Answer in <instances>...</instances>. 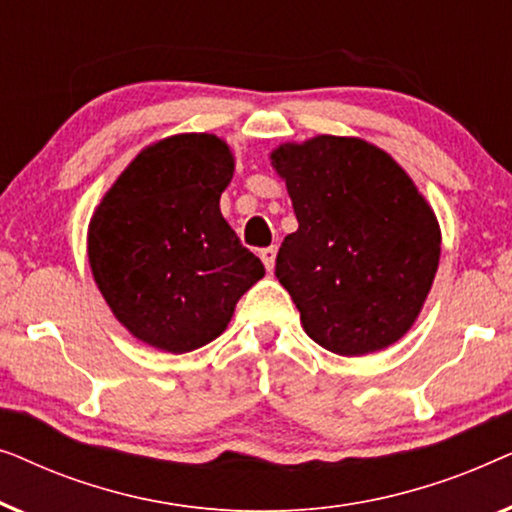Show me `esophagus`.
<instances>
[{
  "mask_svg": "<svg viewBox=\"0 0 512 512\" xmlns=\"http://www.w3.org/2000/svg\"><path fill=\"white\" fill-rule=\"evenodd\" d=\"M258 256H261V261L265 265V270L272 272L275 270V258H277V247H265L258 251Z\"/></svg>",
  "mask_w": 512,
  "mask_h": 512,
  "instance_id": "1",
  "label": "esophagus"
}]
</instances>
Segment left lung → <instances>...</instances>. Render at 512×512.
<instances>
[{"label": "left lung", "instance_id": "obj_1", "mask_svg": "<svg viewBox=\"0 0 512 512\" xmlns=\"http://www.w3.org/2000/svg\"><path fill=\"white\" fill-rule=\"evenodd\" d=\"M296 233L275 275L305 333L328 352L361 356L415 324L440 261L436 214L396 160L354 137L319 135L272 151Z\"/></svg>", "mask_w": 512, "mask_h": 512}]
</instances>
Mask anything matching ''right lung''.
I'll return each instance as SVG.
<instances>
[{"label": "right lung", "instance_id": "add662e5", "mask_svg": "<svg viewBox=\"0 0 512 512\" xmlns=\"http://www.w3.org/2000/svg\"><path fill=\"white\" fill-rule=\"evenodd\" d=\"M233 153L214 135L149 146L104 195L88 261L116 319L146 345L184 354L214 338L265 275L221 216Z\"/></svg>", "mask_w": 512, "mask_h": 512}]
</instances>
